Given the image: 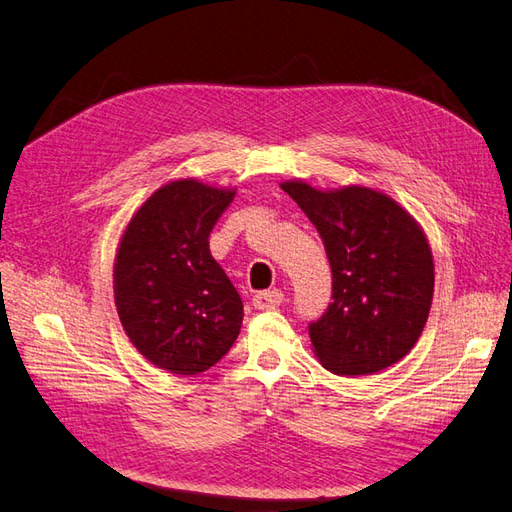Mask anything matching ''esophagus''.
I'll return each instance as SVG.
<instances>
[{
	"instance_id": "34e87169",
	"label": "esophagus",
	"mask_w": 512,
	"mask_h": 512,
	"mask_svg": "<svg viewBox=\"0 0 512 512\" xmlns=\"http://www.w3.org/2000/svg\"><path fill=\"white\" fill-rule=\"evenodd\" d=\"M252 301H254V306L258 310H273V308H278L280 303L284 301V293H282V290H278V288L260 290V293L254 295Z\"/></svg>"
}]
</instances>
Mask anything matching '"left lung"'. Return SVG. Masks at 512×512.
I'll return each instance as SVG.
<instances>
[{"label": "left lung", "instance_id": "obj_1", "mask_svg": "<svg viewBox=\"0 0 512 512\" xmlns=\"http://www.w3.org/2000/svg\"><path fill=\"white\" fill-rule=\"evenodd\" d=\"M282 189L325 243L331 303L308 325L316 357L334 375H372L418 342L433 301V254L422 228L390 196L368 187Z\"/></svg>", "mask_w": 512, "mask_h": 512}]
</instances>
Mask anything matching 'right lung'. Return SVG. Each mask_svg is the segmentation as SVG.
Here are the masks:
<instances>
[{"mask_svg": "<svg viewBox=\"0 0 512 512\" xmlns=\"http://www.w3.org/2000/svg\"><path fill=\"white\" fill-rule=\"evenodd\" d=\"M234 200L183 178L157 189L124 230L114 267L120 323L157 368L198 375L237 340L243 301L211 256L209 237Z\"/></svg>", "mask_w": 512, "mask_h": 512, "instance_id": "obj_1", "label": "right lung"}]
</instances>
